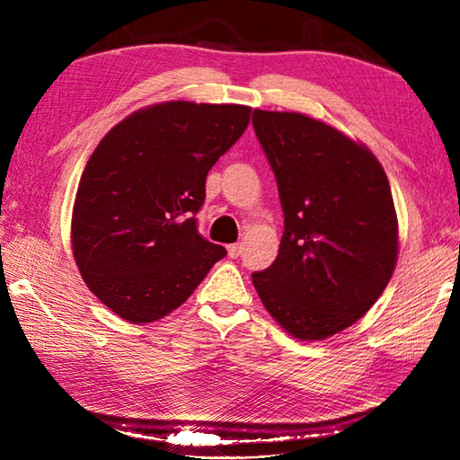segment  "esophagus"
<instances>
[{"label": "esophagus", "mask_w": 460, "mask_h": 460, "mask_svg": "<svg viewBox=\"0 0 460 460\" xmlns=\"http://www.w3.org/2000/svg\"><path fill=\"white\" fill-rule=\"evenodd\" d=\"M241 251H243L241 243H233V245L227 247V255H229L231 259H237V257L241 255Z\"/></svg>", "instance_id": "1"}]
</instances>
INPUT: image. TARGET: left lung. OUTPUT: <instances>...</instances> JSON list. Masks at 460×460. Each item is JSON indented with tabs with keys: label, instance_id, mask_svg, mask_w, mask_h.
Wrapping results in <instances>:
<instances>
[{
	"label": "left lung",
	"instance_id": "obj_1",
	"mask_svg": "<svg viewBox=\"0 0 460 460\" xmlns=\"http://www.w3.org/2000/svg\"><path fill=\"white\" fill-rule=\"evenodd\" d=\"M252 126L285 211L279 257L252 285L292 338L326 340L364 316L394 275L392 188L367 146L308 114L255 111Z\"/></svg>",
	"mask_w": 460,
	"mask_h": 460
}]
</instances>
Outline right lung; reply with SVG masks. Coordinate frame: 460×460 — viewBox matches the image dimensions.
<instances>
[{"label": "right lung", "mask_w": 460, "mask_h": 460, "mask_svg": "<svg viewBox=\"0 0 460 460\" xmlns=\"http://www.w3.org/2000/svg\"><path fill=\"white\" fill-rule=\"evenodd\" d=\"M251 106L168 101L126 116L84 165L71 219L86 287L132 324L181 306L227 252L193 215L205 178L247 130Z\"/></svg>", "instance_id": "obj_1"}]
</instances>
